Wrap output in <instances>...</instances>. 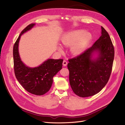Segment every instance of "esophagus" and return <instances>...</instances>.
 <instances>
[{"instance_id": "esophagus-1", "label": "esophagus", "mask_w": 125, "mask_h": 125, "mask_svg": "<svg viewBox=\"0 0 125 125\" xmlns=\"http://www.w3.org/2000/svg\"><path fill=\"white\" fill-rule=\"evenodd\" d=\"M67 61H66V60H63V62H62V65H63V66H66L67 65Z\"/></svg>"}]
</instances>
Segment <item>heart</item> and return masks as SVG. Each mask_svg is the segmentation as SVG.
Segmentation results:
<instances>
[{"label": "heart", "mask_w": 125, "mask_h": 125, "mask_svg": "<svg viewBox=\"0 0 125 125\" xmlns=\"http://www.w3.org/2000/svg\"><path fill=\"white\" fill-rule=\"evenodd\" d=\"M91 39V35L82 30L70 32L63 36L62 42L66 46H70V52L74 55H79L83 52Z\"/></svg>", "instance_id": "b5f03b06"}]
</instances>
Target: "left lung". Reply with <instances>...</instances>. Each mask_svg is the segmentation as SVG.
<instances>
[{"label":"left lung","mask_w":125,"mask_h":125,"mask_svg":"<svg viewBox=\"0 0 125 125\" xmlns=\"http://www.w3.org/2000/svg\"><path fill=\"white\" fill-rule=\"evenodd\" d=\"M101 36L92 46L69 59V82L73 92L85 97L99 93L107 84L114 58V48L108 33L101 26ZM97 53L96 58L93 55Z\"/></svg>","instance_id":"1"}]
</instances>
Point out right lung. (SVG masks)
<instances>
[{
	"mask_svg": "<svg viewBox=\"0 0 125 125\" xmlns=\"http://www.w3.org/2000/svg\"><path fill=\"white\" fill-rule=\"evenodd\" d=\"M35 23H31L22 31L13 48L14 70L16 77L28 92L36 95H42L50 90L53 77L62 69L63 59H48L39 67L31 68L22 62L19 53V42L21 36L31 30Z\"/></svg>",
	"mask_w": 125,
	"mask_h": 125,
	"instance_id": "right-lung-1",
	"label": "right lung"
}]
</instances>
